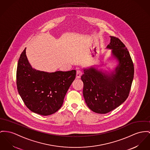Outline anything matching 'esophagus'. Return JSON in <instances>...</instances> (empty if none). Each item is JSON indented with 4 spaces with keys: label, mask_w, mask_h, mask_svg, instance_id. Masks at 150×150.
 Masks as SVG:
<instances>
[{
    "label": "esophagus",
    "mask_w": 150,
    "mask_h": 150,
    "mask_svg": "<svg viewBox=\"0 0 150 150\" xmlns=\"http://www.w3.org/2000/svg\"><path fill=\"white\" fill-rule=\"evenodd\" d=\"M82 71H81L80 70H77V72H76V78L77 79H80L81 76H82Z\"/></svg>",
    "instance_id": "1"
}]
</instances>
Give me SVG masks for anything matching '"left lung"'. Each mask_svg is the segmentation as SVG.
Here are the masks:
<instances>
[{"instance_id":"8db88e82","label":"left lung","mask_w":150,"mask_h":150,"mask_svg":"<svg viewBox=\"0 0 150 150\" xmlns=\"http://www.w3.org/2000/svg\"><path fill=\"white\" fill-rule=\"evenodd\" d=\"M110 38L106 48L111 50L109 59L117 60V66L110 71L98 69L100 65L83 68L81 77L85 102L90 110L98 114L108 113L126 100L134 74V64L126 46L118 38Z\"/></svg>"}]
</instances>
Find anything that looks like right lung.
I'll list each match as a JSON object with an SVG mask.
<instances>
[{"label": "right lung", "instance_id": "right-lung-1", "mask_svg": "<svg viewBox=\"0 0 150 150\" xmlns=\"http://www.w3.org/2000/svg\"><path fill=\"white\" fill-rule=\"evenodd\" d=\"M25 49L18 63L16 84L19 94L31 111L50 115L62 106L67 92L76 78V71L50 73L36 70L30 65Z\"/></svg>", "mask_w": 150, "mask_h": 150}]
</instances>
